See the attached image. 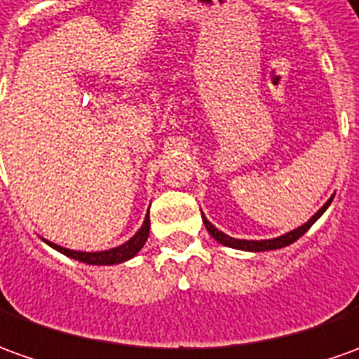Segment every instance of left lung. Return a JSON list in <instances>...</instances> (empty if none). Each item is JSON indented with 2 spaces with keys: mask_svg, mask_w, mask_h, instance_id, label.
<instances>
[{
  "mask_svg": "<svg viewBox=\"0 0 359 359\" xmlns=\"http://www.w3.org/2000/svg\"><path fill=\"white\" fill-rule=\"evenodd\" d=\"M332 199H334V195L326 201L318 211L309 219L303 226H299V229H295V231L287 232V234H283V236H278V238H269V241H241V238H232V236H229V234H224V232H221L219 229H215L211 222L207 221V217L205 215H201L203 217V222H205V229L209 231V234H211L212 238L217 242H221V244H224V246H229V248H236V250H246V252H266V250H278V248H283V246H289V244H293L295 241H299L305 232L313 226L316 222V219H320V215L328 209V205L332 203Z\"/></svg>",
  "mask_w": 359,
  "mask_h": 359,
  "instance_id": "obj_1",
  "label": "left lung"
}]
</instances>
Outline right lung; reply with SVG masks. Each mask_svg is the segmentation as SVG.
<instances>
[{"label": "right lung", "mask_w": 359, "mask_h": 359, "mask_svg": "<svg viewBox=\"0 0 359 359\" xmlns=\"http://www.w3.org/2000/svg\"><path fill=\"white\" fill-rule=\"evenodd\" d=\"M148 232H150V219H147L142 222V226L138 229V232L127 241L125 244H121L117 248H111V250L103 252H78V250H68V248H62L58 244H52V242L44 241L48 246H52L54 250H58L64 256L68 258L78 259V262H83V264H90V266H113V264H121V262H127V259L135 258L138 254V250L144 246V242L148 238Z\"/></svg>", "instance_id": "right-lung-1"}]
</instances>
